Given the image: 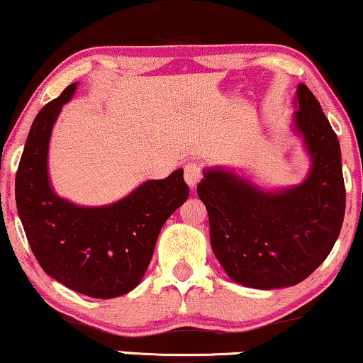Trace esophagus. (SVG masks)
Instances as JSON below:
<instances>
[{
  "label": "esophagus",
  "instance_id": "1",
  "mask_svg": "<svg viewBox=\"0 0 363 363\" xmlns=\"http://www.w3.org/2000/svg\"><path fill=\"white\" fill-rule=\"evenodd\" d=\"M183 177H185L186 185L193 190V188H195L201 180L200 165H196V163H188V165H185V175Z\"/></svg>",
  "mask_w": 363,
  "mask_h": 363
}]
</instances>
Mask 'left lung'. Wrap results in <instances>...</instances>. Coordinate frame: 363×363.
<instances>
[{"mask_svg":"<svg viewBox=\"0 0 363 363\" xmlns=\"http://www.w3.org/2000/svg\"><path fill=\"white\" fill-rule=\"evenodd\" d=\"M291 130L311 168L292 186H266L236 168L206 167L196 188L210 241L231 281L281 289L309 277L334 247L345 213L340 143L306 84H297Z\"/></svg>","mask_w":363,"mask_h":363,"instance_id":"left-lung-1","label":"left lung"}]
</instances>
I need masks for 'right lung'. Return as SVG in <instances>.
<instances>
[{"instance_id": "obj_1", "label": "right lung", "mask_w": 363, "mask_h": 363, "mask_svg": "<svg viewBox=\"0 0 363 363\" xmlns=\"http://www.w3.org/2000/svg\"><path fill=\"white\" fill-rule=\"evenodd\" d=\"M77 82L44 106L28 133L16 173V206L28 242L48 276L96 299L140 284L162 226L188 198L183 170L147 180L121 200L82 206L54 191L48 168L51 133Z\"/></svg>"}]
</instances>
